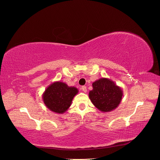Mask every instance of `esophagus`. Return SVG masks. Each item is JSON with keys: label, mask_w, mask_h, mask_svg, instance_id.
Masks as SVG:
<instances>
[{"label": "esophagus", "mask_w": 160, "mask_h": 160, "mask_svg": "<svg viewBox=\"0 0 160 160\" xmlns=\"http://www.w3.org/2000/svg\"><path fill=\"white\" fill-rule=\"evenodd\" d=\"M81 89H82V91L84 92V93H86V92H87V87L86 86H83L81 88Z\"/></svg>", "instance_id": "1"}]
</instances>
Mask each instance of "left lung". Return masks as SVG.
Listing matches in <instances>:
<instances>
[{
    "instance_id": "1",
    "label": "left lung",
    "mask_w": 160,
    "mask_h": 160,
    "mask_svg": "<svg viewBox=\"0 0 160 160\" xmlns=\"http://www.w3.org/2000/svg\"><path fill=\"white\" fill-rule=\"evenodd\" d=\"M89 98L97 109L102 112H110L118 107L123 98V90L113 81L101 78L93 82Z\"/></svg>"
}]
</instances>
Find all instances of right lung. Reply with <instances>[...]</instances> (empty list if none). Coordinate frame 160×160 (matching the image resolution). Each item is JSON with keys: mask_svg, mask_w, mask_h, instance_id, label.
Segmentation results:
<instances>
[{"mask_svg": "<svg viewBox=\"0 0 160 160\" xmlns=\"http://www.w3.org/2000/svg\"><path fill=\"white\" fill-rule=\"evenodd\" d=\"M79 90L61 81H55L46 88L42 100L46 107L56 113L62 114L69 108Z\"/></svg>", "mask_w": 160, "mask_h": 160, "instance_id": "add662e5", "label": "right lung"}]
</instances>
